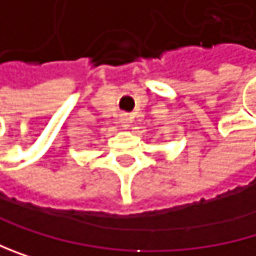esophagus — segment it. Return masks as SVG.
Listing matches in <instances>:
<instances>
[{
	"mask_svg": "<svg viewBox=\"0 0 256 256\" xmlns=\"http://www.w3.org/2000/svg\"><path fill=\"white\" fill-rule=\"evenodd\" d=\"M120 124H122V126H124V128L130 126V118L126 116V114H124V116L120 118Z\"/></svg>",
	"mask_w": 256,
	"mask_h": 256,
	"instance_id": "34e87169",
	"label": "esophagus"
}]
</instances>
